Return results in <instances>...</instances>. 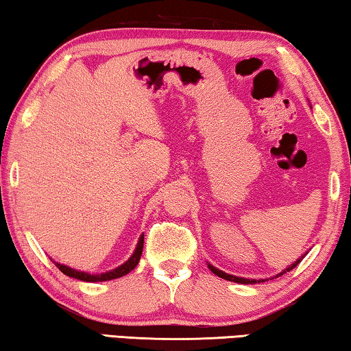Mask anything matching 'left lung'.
I'll list each match as a JSON object with an SVG mask.
<instances>
[{"mask_svg":"<svg viewBox=\"0 0 351 351\" xmlns=\"http://www.w3.org/2000/svg\"><path fill=\"white\" fill-rule=\"evenodd\" d=\"M306 254H304L302 255V257H299L297 258L294 263H291L287 269H283L282 272H278V274L276 276V277H280V276H283L285 272H289L291 269H294L297 265L300 263L302 261V258L305 257ZM207 266H209V269L213 272V274L215 276H218V277H221V278H224V280H229V282H235V283H241V285H254V283H260V282H265V280H268V278H245V277H237V276H232V274H228V272H224V271H221V269H218V268H215V266L213 265H210V263H207Z\"/></svg>","mask_w":351,"mask_h":351,"instance_id":"8db88e82","label":"left lung"}]
</instances>
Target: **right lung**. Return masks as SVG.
<instances>
[{
	"instance_id": "obj_1",
	"label": "right lung",
	"mask_w": 351,
	"mask_h": 351,
	"mask_svg": "<svg viewBox=\"0 0 351 351\" xmlns=\"http://www.w3.org/2000/svg\"><path fill=\"white\" fill-rule=\"evenodd\" d=\"M142 247H144V235L139 237V241H138V245H136L134 252L132 254V257H130L125 261V263H122L121 266H117V268L111 269V271L100 272V274H90V272L69 268V266L58 263V261H54V260H52V261H54L57 268L60 269L64 276L77 278V280L91 282V283H94V282H106V280H114V278H119V277H122V276H127L128 272H132L136 268V266H138V263H139L141 255H142Z\"/></svg>"
}]
</instances>
